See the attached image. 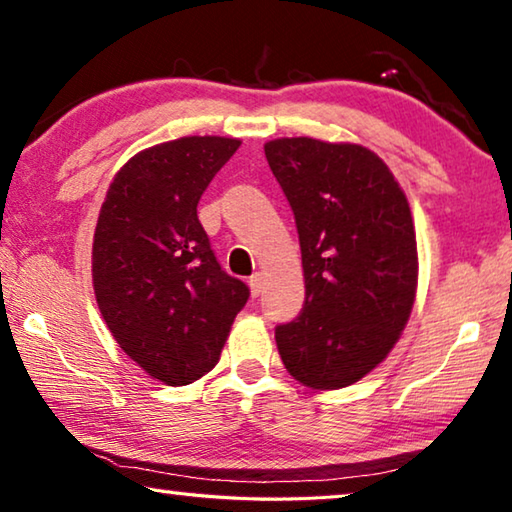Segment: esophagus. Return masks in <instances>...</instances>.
Listing matches in <instances>:
<instances>
[{
	"mask_svg": "<svg viewBox=\"0 0 512 512\" xmlns=\"http://www.w3.org/2000/svg\"><path fill=\"white\" fill-rule=\"evenodd\" d=\"M250 293H253V298H257L259 293L264 291V275L262 273H255L253 277H250Z\"/></svg>",
	"mask_w": 512,
	"mask_h": 512,
	"instance_id": "1",
	"label": "esophagus"
}]
</instances>
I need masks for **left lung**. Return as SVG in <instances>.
I'll list each match as a JSON object with an SVG mask.
<instances>
[{
  "mask_svg": "<svg viewBox=\"0 0 512 512\" xmlns=\"http://www.w3.org/2000/svg\"><path fill=\"white\" fill-rule=\"evenodd\" d=\"M296 216L305 307L275 329L293 379L336 391L366 377L400 341L418 289L409 201L361 144L280 137L264 144Z\"/></svg>",
  "mask_w": 512,
  "mask_h": 512,
  "instance_id": "1",
  "label": "left lung"
}]
</instances>
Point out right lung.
I'll list each match as a JSON object with an SVG mask.
<instances>
[{"instance_id":"add662e5","label":"right lung","mask_w":512,"mask_h":512,"mask_svg":"<svg viewBox=\"0 0 512 512\" xmlns=\"http://www.w3.org/2000/svg\"><path fill=\"white\" fill-rule=\"evenodd\" d=\"M237 137L189 135L135 153L101 205L94 296L112 339L153 379L185 386L221 357L250 296L221 271L196 205Z\"/></svg>"}]
</instances>
